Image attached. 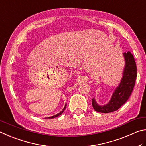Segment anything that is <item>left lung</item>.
<instances>
[{"label": "left lung", "instance_id": "1", "mask_svg": "<svg viewBox=\"0 0 146 146\" xmlns=\"http://www.w3.org/2000/svg\"><path fill=\"white\" fill-rule=\"evenodd\" d=\"M126 65L123 77L118 87L115 90L109 103L104 106L97 104L94 98L92 99V106L95 111L108 113L117 111L127 101L134 88L137 78V65L132 54L127 51L123 54Z\"/></svg>", "mask_w": 146, "mask_h": 146}]
</instances>
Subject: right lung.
<instances>
[{
	"label": "right lung",
	"mask_w": 146,
	"mask_h": 146,
	"mask_svg": "<svg viewBox=\"0 0 146 146\" xmlns=\"http://www.w3.org/2000/svg\"><path fill=\"white\" fill-rule=\"evenodd\" d=\"M66 104H65V107H64L63 108V110L61 111L60 113H58V114H56V115H54V116H52V117H47V119H53V118H55V117H58V116H60V115H61L63 113V112L64 111V110H65V109L66 108Z\"/></svg>",
	"instance_id": "right-lung-1"
}]
</instances>
